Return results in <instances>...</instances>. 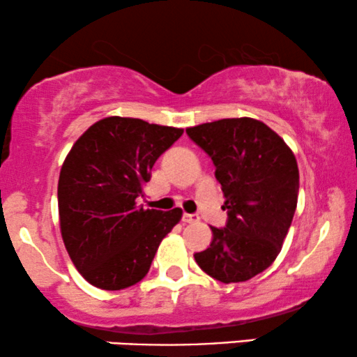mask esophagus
<instances>
[{"label":"esophagus","mask_w":357,"mask_h":357,"mask_svg":"<svg viewBox=\"0 0 357 357\" xmlns=\"http://www.w3.org/2000/svg\"><path fill=\"white\" fill-rule=\"evenodd\" d=\"M182 221L183 223H198V221H200V216L192 215V213H185L182 216Z\"/></svg>","instance_id":"esophagus-1"}]
</instances>
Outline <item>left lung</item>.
Instances as JSON below:
<instances>
[{"label":"left lung","mask_w":357,"mask_h":357,"mask_svg":"<svg viewBox=\"0 0 357 357\" xmlns=\"http://www.w3.org/2000/svg\"><path fill=\"white\" fill-rule=\"evenodd\" d=\"M215 164L226 198L225 228L211 226L210 248L195 254L203 272L231 284L266 271L279 256L298 198V165L279 134L252 118L187 129Z\"/></svg>","instance_id":"obj_1"}]
</instances>
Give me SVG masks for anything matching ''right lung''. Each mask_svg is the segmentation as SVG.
<instances>
[{"instance_id": "add662e5", "label": "right lung", "mask_w": 357, "mask_h": 357, "mask_svg": "<svg viewBox=\"0 0 357 357\" xmlns=\"http://www.w3.org/2000/svg\"><path fill=\"white\" fill-rule=\"evenodd\" d=\"M183 134L136 118L90 126L68 152L59 177L60 233L73 266L91 285L121 290L151 269L160 241L182 210H149L144 197L155 160Z\"/></svg>"}]
</instances>
